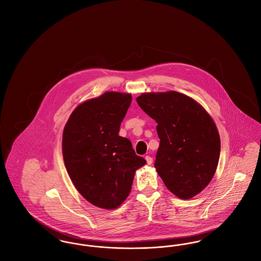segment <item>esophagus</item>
Instances as JSON below:
<instances>
[{
  "label": "esophagus",
  "instance_id": "obj_1",
  "mask_svg": "<svg viewBox=\"0 0 261 261\" xmlns=\"http://www.w3.org/2000/svg\"><path fill=\"white\" fill-rule=\"evenodd\" d=\"M146 161H147V163L148 164H151L152 163V158L151 156H149V155H146Z\"/></svg>",
  "mask_w": 261,
  "mask_h": 261
}]
</instances>
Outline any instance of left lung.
<instances>
[{
  "label": "left lung",
  "mask_w": 261,
  "mask_h": 261,
  "mask_svg": "<svg viewBox=\"0 0 261 261\" xmlns=\"http://www.w3.org/2000/svg\"><path fill=\"white\" fill-rule=\"evenodd\" d=\"M136 100L158 123L154 167L163 183L180 199L195 197L210 184L220 156V137L211 115L174 91L144 93Z\"/></svg>",
  "instance_id": "1"
}]
</instances>
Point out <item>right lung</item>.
<instances>
[{"label":"right lung","instance_id":"add662e5","mask_svg":"<svg viewBox=\"0 0 261 261\" xmlns=\"http://www.w3.org/2000/svg\"><path fill=\"white\" fill-rule=\"evenodd\" d=\"M132 97L107 92L79 105L62 134V155L77 191L92 204L113 210L128 197L137 169L146 161L119 136Z\"/></svg>","mask_w":261,"mask_h":261}]
</instances>
